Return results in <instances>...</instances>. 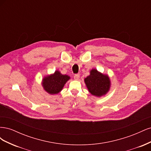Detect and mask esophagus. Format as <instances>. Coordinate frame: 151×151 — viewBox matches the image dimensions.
Instances as JSON below:
<instances>
[{"label":"esophagus","mask_w":151,"mask_h":151,"mask_svg":"<svg viewBox=\"0 0 151 151\" xmlns=\"http://www.w3.org/2000/svg\"><path fill=\"white\" fill-rule=\"evenodd\" d=\"M80 77V75L79 74H75L74 76V78L75 80H78Z\"/></svg>","instance_id":"34e87169"}]
</instances>
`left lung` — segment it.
I'll use <instances>...</instances> for the list:
<instances>
[{
	"mask_svg": "<svg viewBox=\"0 0 151 151\" xmlns=\"http://www.w3.org/2000/svg\"><path fill=\"white\" fill-rule=\"evenodd\" d=\"M84 82L89 93L96 96L99 97L106 94L110 87L108 76L96 69L91 70L90 75L84 79Z\"/></svg>",
	"mask_w": 151,
	"mask_h": 151,
	"instance_id": "obj_1",
	"label": "left lung"
}]
</instances>
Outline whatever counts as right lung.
Returning a JSON list of instances; mask_svg holds the SVG:
<instances>
[{"label":"right lung","instance_id":"obj_1","mask_svg":"<svg viewBox=\"0 0 151 151\" xmlns=\"http://www.w3.org/2000/svg\"><path fill=\"white\" fill-rule=\"evenodd\" d=\"M69 79V76L63 75L59 71L56 70L53 74L45 77L43 79L42 85L47 93L50 94H55L60 92Z\"/></svg>","mask_w":151,"mask_h":151}]
</instances>
